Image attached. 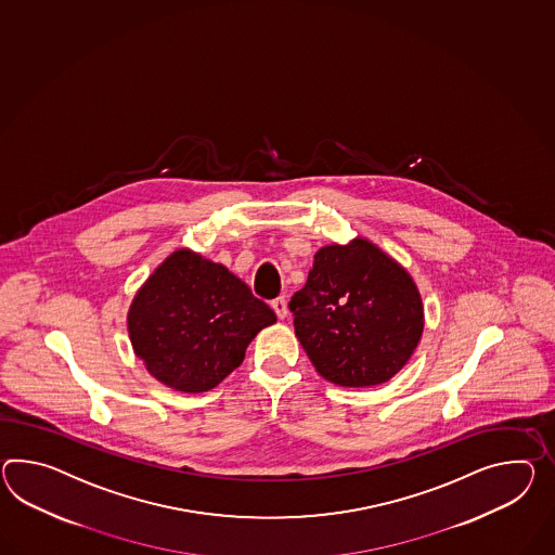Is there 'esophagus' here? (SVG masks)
Here are the masks:
<instances>
[{
	"mask_svg": "<svg viewBox=\"0 0 555 555\" xmlns=\"http://www.w3.org/2000/svg\"><path fill=\"white\" fill-rule=\"evenodd\" d=\"M272 309H274V312H276V317L279 319H284L286 314H288V307H286V298L284 297H276L271 302Z\"/></svg>",
	"mask_w": 555,
	"mask_h": 555,
	"instance_id": "1",
	"label": "esophagus"
}]
</instances>
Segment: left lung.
Returning <instances> with one entry per match:
<instances>
[{
	"mask_svg": "<svg viewBox=\"0 0 555 555\" xmlns=\"http://www.w3.org/2000/svg\"><path fill=\"white\" fill-rule=\"evenodd\" d=\"M288 309L317 373L340 387L387 383L417 349L425 325L411 274L359 236L314 255Z\"/></svg>",
	"mask_w": 555,
	"mask_h": 555,
	"instance_id": "left-lung-1",
	"label": "left lung"
}]
</instances>
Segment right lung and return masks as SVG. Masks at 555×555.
I'll return each instance as SVG.
<instances>
[{
  "instance_id": "obj_1",
  "label": "right lung",
  "mask_w": 555,
  "mask_h": 555,
  "mask_svg": "<svg viewBox=\"0 0 555 555\" xmlns=\"http://www.w3.org/2000/svg\"><path fill=\"white\" fill-rule=\"evenodd\" d=\"M276 314L232 272L178 248L152 272L128 311L135 357L150 375L182 392L215 389L243 363L258 331Z\"/></svg>"
}]
</instances>
